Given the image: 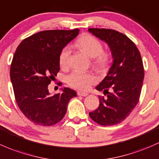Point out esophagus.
I'll use <instances>...</instances> for the list:
<instances>
[{
	"label": "esophagus",
	"instance_id": "34e87169",
	"mask_svg": "<svg viewBox=\"0 0 159 159\" xmlns=\"http://www.w3.org/2000/svg\"><path fill=\"white\" fill-rule=\"evenodd\" d=\"M88 94H89V93H85V92H83V91H78L77 92V95L80 96H88Z\"/></svg>",
	"mask_w": 159,
	"mask_h": 159
}]
</instances>
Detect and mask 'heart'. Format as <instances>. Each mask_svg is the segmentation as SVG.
Returning <instances> with one entry per match:
<instances>
[{"label":"heart","mask_w":159,"mask_h":159,"mask_svg":"<svg viewBox=\"0 0 159 159\" xmlns=\"http://www.w3.org/2000/svg\"><path fill=\"white\" fill-rule=\"evenodd\" d=\"M76 46L83 50L86 55L93 58V63L99 68H104L109 62V54L102 51V45L99 40L89 34L80 37L76 42ZM70 57V48L63 49L59 57V62L61 66H66ZM95 76L90 73L73 71L66 77V82L71 87L80 90H86L95 83Z\"/></svg>","instance_id":"b5f03b06"}]
</instances>
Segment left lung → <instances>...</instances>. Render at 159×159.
<instances>
[{"label":"left lung","instance_id":"8db88e82","mask_svg":"<svg viewBox=\"0 0 159 159\" xmlns=\"http://www.w3.org/2000/svg\"><path fill=\"white\" fill-rule=\"evenodd\" d=\"M88 31L107 44L112 57L107 75L96 86L106 96H99V107L89 115L101 125H117L139 102L144 79L142 57L125 34L110 29L89 28Z\"/></svg>","mask_w":159,"mask_h":159}]
</instances>
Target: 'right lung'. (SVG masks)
Wrapping results in <instances>:
<instances>
[{"label": "right lung", "mask_w": 159, "mask_h": 159, "mask_svg": "<svg viewBox=\"0 0 159 159\" xmlns=\"http://www.w3.org/2000/svg\"><path fill=\"white\" fill-rule=\"evenodd\" d=\"M79 29L43 30L24 39L17 47L11 66L14 96L24 115L37 125L60 122L76 93L70 88L51 95L48 85L60 71L62 50L76 38Z\"/></svg>", "instance_id": "1"}]
</instances>
